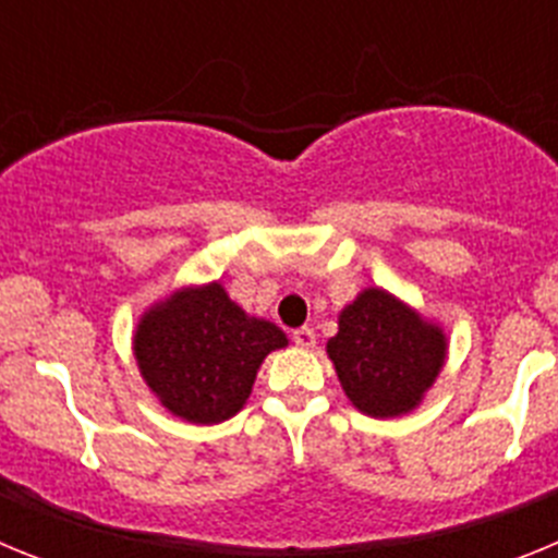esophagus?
Segmentation results:
<instances>
[{
	"label": "esophagus",
	"instance_id": "obj_1",
	"mask_svg": "<svg viewBox=\"0 0 558 558\" xmlns=\"http://www.w3.org/2000/svg\"><path fill=\"white\" fill-rule=\"evenodd\" d=\"M293 340H295V347L313 349L315 347V329L313 327H299L293 332Z\"/></svg>",
	"mask_w": 558,
	"mask_h": 558
}]
</instances>
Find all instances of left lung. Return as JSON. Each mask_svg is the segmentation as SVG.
Returning <instances> with one entry per match:
<instances>
[{
	"instance_id": "8db88e82",
	"label": "left lung",
	"mask_w": 558,
	"mask_h": 558,
	"mask_svg": "<svg viewBox=\"0 0 558 558\" xmlns=\"http://www.w3.org/2000/svg\"><path fill=\"white\" fill-rule=\"evenodd\" d=\"M327 354L360 413L397 418L422 405L445 368L447 335L388 290L366 288L340 310Z\"/></svg>"
}]
</instances>
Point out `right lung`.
<instances>
[{"label":"right lung","mask_w":558,"mask_h":558,"mask_svg":"<svg viewBox=\"0 0 558 558\" xmlns=\"http://www.w3.org/2000/svg\"><path fill=\"white\" fill-rule=\"evenodd\" d=\"M284 347L288 335L231 302L220 282L172 290L133 332L145 386L190 425H220L243 411L263 360Z\"/></svg>","instance_id":"obj_1"}]
</instances>
